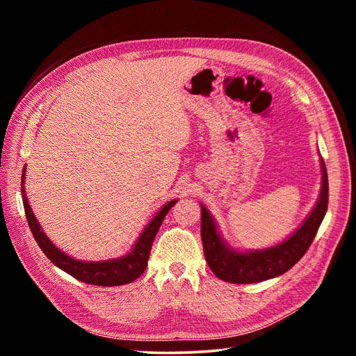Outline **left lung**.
<instances>
[{
    "instance_id": "obj_1",
    "label": "left lung",
    "mask_w": 356,
    "mask_h": 356,
    "mask_svg": "<svg viewBox=\"0 0 356 356\" xmlns=\"http://www.w3.org/2000/svg\"><path fill=\"white\" fill-rule=\"evenodd\" d=\"M321 163L322 190L315 209L289 239L270 250L245 254L230 250L217 233L209 212L202 207L200 234L203 251L215 276L230 284L261 282L288 272L307 252L328 208V175L322 159Z\"/></svg>"
}]
</instances>
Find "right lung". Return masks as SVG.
<instances>
[{"mask_svg":"<svg viewBox=\"0 0 356 356\" xmlns=\"http://www.w3.org/2000/svg\"><path fill=\"white\" fill-rule=\"evenodd\" d=\"M24 174H25V169H24ZM22 197H24V208H25L29 229L32 234H34V239L41 248V251L46 254L49 260L53 264H56L59 268H62L63 272H67L75 279H79V281L92 284V285H99V286L124 285L129 282H134L135 279H138L144 273V270L147 268L149 251H152V245L160 229V225L163 222V218L166 217L169 209L177 203V200H172L166 203L165 207L157 212L156 217L143 232L141 238H139L138 242L135 243L134 250L123 258H118V260H111V261H101V263H86V261L74 260V258L59 251L58 248L49 241L47 236L41 232L40 224L37 222L34 213H32L28 204V199L25 197L24 175H22Z\"/></svg>","mask_w":356,"mask_h":356,"instance_id":"right-lung-1","label":"right lung"}]
</instances>
